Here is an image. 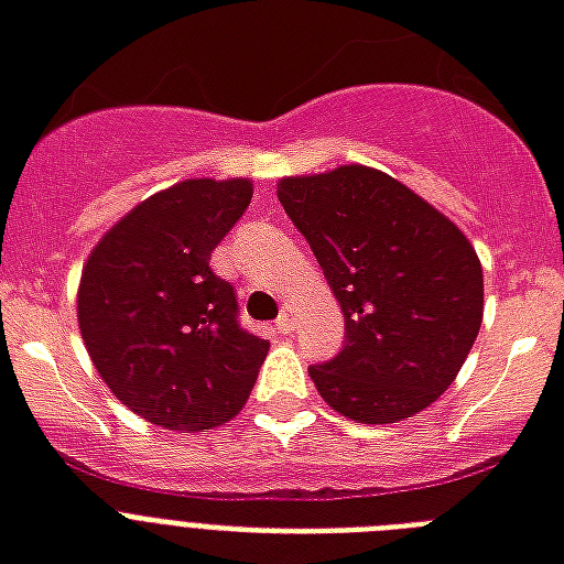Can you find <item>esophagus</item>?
Segmentation results:
<instances>
[{
    "instance_id": "obj_1",
    "label": "esophagus",
    "mask_w": 564,
    "mask_h": 564,
    "mask_svg": "<svg viewBox=\"0 0 564 564\" xmlns=\"http://www.w3.org/2000/svg\"><path fill=\"white\" fill-rule=\"evenodd\" d=\"M294 323H296V312L291 308V305H285V308H282V314L276 317V329L279 332H291V329H294Z\"/></svg>"
}]
</instances>
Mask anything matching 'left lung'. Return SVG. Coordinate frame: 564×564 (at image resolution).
Returning <instances> with one entry per match:
<instances>
[{
    "instance_id": "left-lung-1",
    "label": "left lung",
    "mask_w": 564,
    "mask_h": 564,
    "mask_svg": "<svg viewBox=\"0 0 564 564\" xmlns=\"http://www.w3.org/2000/svg\"><path fill=\"white\" fill-rule=\"evenodd\" d=\"M279 203L344 312V350L312 365L326 403L397 423L456 379L482 323V264L438 208L373 167L288 176Z\"/></svg>"
}]
</instances>
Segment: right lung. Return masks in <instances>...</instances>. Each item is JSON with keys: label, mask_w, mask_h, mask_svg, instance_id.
I'll return each mask as SVG.
<instances>
[{"label": "right lung", "mask_w": 564, "mask_h": 564, "mask_svg": "<svg viewBox=\"0 0 564 564\" xmlns=\"http://www.w3.org/2000/svg\"><path fill=\"white\" fill-rule=\"evenodd\" d=\"M250 199V178H187L134 205L87 256L85 347L111 394L155 426L232 421L264 365L270 341L243 329L235 288L208 268Z\"/></svg>", "instance_id": "add662e5"}]
</instances>
